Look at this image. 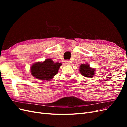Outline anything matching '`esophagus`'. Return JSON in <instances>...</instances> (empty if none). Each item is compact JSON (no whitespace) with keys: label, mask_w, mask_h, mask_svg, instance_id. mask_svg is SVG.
I'll return each instance as SVG.
<instances>
[{"label":"esophagus","mask_w":127,"mask_h":127,"mask_svg":"<svg viewBox=\"0 0 127 127\" xmlns=\"http://www.w3.org/2000/svg\"><path fill=\"white\" fill-rule=\"evenodd\" d=\"M65 62H66V64H68V65H69L71 64L70 61H69V60H66V61H65Z\"/></svg>","instance_id":"1"}]
</instances>
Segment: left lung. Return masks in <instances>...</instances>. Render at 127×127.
Returning <instances> with one entry per match:
<instances>
[{
    "label": "left lung",
    "instance_id": "left-lung-1",
    "mask_svg": "<svg viewBox=\"0 0 127 127\" xmlns=\"http://www.w3.org/2000/svg\"><path fill=\"white\" fill-rule=\"evenodd\" d=\"M95 69L90 67L88 64H82L80 66L79 72L83 76L87 78H92L95 75Z\"/></svg>",
    "mask_w": 127,
    "mask_h": 127
}]
</instances>
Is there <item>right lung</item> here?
<instances>
[{
  "label": "right lung",
  "mask_w": 127,
  "mask_h": 127,
  "mask_svg": "<svg viewBox=\"0 0 127 127\" xmlns=\"http://www.w3.org/2000/svg\"><path fill=\"white\" fill-rule=\"evenodd\" d=\"M61 64L59 63H54L52 59H47L43 62H37L32 64L31 73L38 79L49 81L57 75Z\"/></svg>",
  "instance_id": "add662e5"
}]
</instances>
